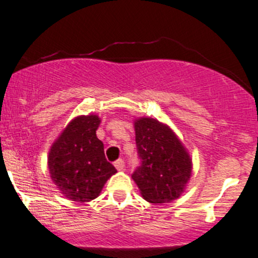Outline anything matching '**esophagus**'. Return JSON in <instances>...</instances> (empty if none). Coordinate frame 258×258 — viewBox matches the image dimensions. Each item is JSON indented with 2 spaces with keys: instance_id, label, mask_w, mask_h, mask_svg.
<instances>
[{
  "instance_id": "34e87169",
  "label": "esophagus",
  "mask_w": 258,
  "mask_h": 258,
  "mask_svg": "<svg viewBox=\"0 0 258 258\" xmlns=\"http://www.w3.org/2000/svg\"><path fill=\"white\" fill-rule=\"evenodd\" d=\"M115 167H116L117 171H122L123 168H125V161H123L122 159H119L115 161Z\"/></svg>"
}]
</instances>
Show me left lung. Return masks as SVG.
<instances>
[{"mask_svg":"<svg viewBox=\"0 0 258 258\" xmlns=\"http://www.w3.org/2000/svg\"><path fill=\"white\" fill-rule=\"evenodd\" d=\"M135 131L141 166L132 178L142 197L156 205L178 199L193 170L182 142L170 127L152 117L135 120Z\"/></svg>","mask_w":258,"mask_h":258,"instance_id":"left-lung-1","label":"left lung"}]
</instances>
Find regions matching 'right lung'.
I'll return each mask as SVG.
<instances>
[{"label":"right lung","instance_id":"obj_1","mask_svg":"<svg viewBox=\"0 0 258 258\" xmlns=\"http://www.w3.org/2000/svg\"><path fill=\"white\" fill-rule=\"evenodd\" d=\"M100 119L97 115H81L68 123L48 153L51 178L69 200L87 203L96 199L112 174L106 161L104 144L97 138Z\"/></svg>","mask_w":258,"mask_h":258}]
</instances>
